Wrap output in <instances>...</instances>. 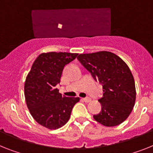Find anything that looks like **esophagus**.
<instances>
[{
	"mask_svg": "<svg viewBox=\"0 0 153 153\" xmlns=\"http://www.w3.org/2000/svg\"><path fill=\"white\" fill-rule=\"evenodd\" d=\"M82 100L84 101V102H90V101H91V99L89 98V97H86V98H82Z\"/></svg>",
	"mask_w": 153,
	"mask_h": 153,
	"instance_id": "1",
	"label": "esophagus"
}]
</instances>
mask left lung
<instances>
[{
	"mask_svg": "<svg viewBox=\"0 0 153 153\" xmlns=\"http://www.w3.org/2000/svg\"><path fill=\"white\" fill-rule=\"evenodd\" d=\"M77 58L102 85L103 93L99 100L102 108L93 118L106 127L124 122L131 113L136 99L134 79L129 67L109 51L81 53Z\"/></svg>",
	"mask_w": 153,
	"mask_h": 153,
	"instance_id": "8db88e82",
	"label": "left lung"
}]
</instances>
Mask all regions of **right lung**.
I'll use <instances>...</instances> for the list:
<instances>
[{
  "label": "right lung",
  "instance_id": "1",
  "mask_svg": "<svg viewBox=\"0 0 153 153\" xmlns=\"http://www.w3.org/2000/svg\"><path fill=\"white\" fill-rule=\"evenodd\" d=\"M78 53L49 52L39 54L33 62L25 82L26 105L34 120L50 130L64 126L79 97H66L59 92L63 69Z\"/></svg>",
  "mask_w": 153,
  "mask_h": 153
}]
</instances>
